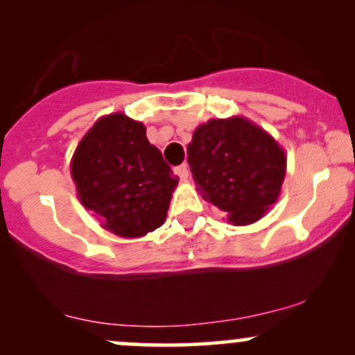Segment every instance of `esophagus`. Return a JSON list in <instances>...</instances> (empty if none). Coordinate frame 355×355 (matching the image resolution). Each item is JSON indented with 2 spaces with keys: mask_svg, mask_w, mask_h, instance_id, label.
Returning a JSON list of instances; mask_svg holds the SVG:
<instances>
[{
  "mask_svg": "<svg viewBox=\"0 0 355 355\" xmlns=\"http://www.w3.org/2000/svg\"><path fill=\"white\" fill-rule=\"evenodd\" d=\"M175 173L180 177V180H187V178H189V166H187L185 164L175 166Z\"/></svg>",
  "mask_w": 355,
  "mask_h": 355,
  "instance_id": "esophagus-1",
  "label": "esophagus"
}]
</instances>
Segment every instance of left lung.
Wrapping results in <instances>:
<instances>
[{"mask_svg":"<svg viewBox=\"0 0 355 355\" xmlns=\"http://www.w3.org/2000/svg\"><path fill=\"white\" fill-rule=\"evenodd\" d=\"M189 165L203 200L229 214L234 225L262 218L280 193L284 150L243 116L207 121L195 130Z\"/></svg>","mask_w":355,"mask_h":355,"instance_id":"obj_1","label":"left lung"}]
</instances>
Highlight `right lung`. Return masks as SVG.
Here are the masks:
<instances>
[{
    "mask_svg": "<svg viewBox=\"0 0 355 355\" xmlns=\"http://www.w3.org/2000/svg\"><path fill=\"white\" fill-rule=\"evenodd\" d=\"M71 177L85 209L120 237H144L165 222L178 177L123 113L103 116L76 146Z\"/></svg>",
    "mask_w": 355,
    "mask_h": 355,
    "instance_id": "obj_1",
    "label": "right lung"
}]
</instances>
